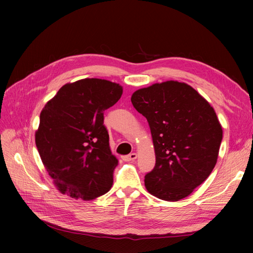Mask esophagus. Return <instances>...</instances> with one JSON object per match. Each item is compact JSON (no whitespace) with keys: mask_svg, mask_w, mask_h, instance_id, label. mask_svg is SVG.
<instances>
[{"mask_svg":"<svg viewBox=\"0 0 253 253\" xmlns=\"http://www.w3.org/2000/svg\"><path fill=\"white\" fill-rule=\"evenodd\" d=\"M137 158V153H131V154H128L127 156L124 157V160L126 162H132V160H135Z\"/></svg>","mask_w":253,"mask_h":253,"instance_id":"1","label":"esophagus"}]
</instances>
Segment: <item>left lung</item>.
I'll return each mask as SVG.
<instances>
[{"label":"left lung","instance_id":"obj_1","mask_svg":"<svg viewBox=\"0 0 253 253\" xmlns=\"http://www.w3.org/2000/svg\"><path fill=\"white\" fill-rule=\"evenodd\" d=\"M131 101L147 118L156 164L144 176L148 192L160 200L187 197L211 174L217 162L223 129L209 102L177 81L140 88Z\"/></svg>","mask_w":253,"mask_h":253}]
</instances>
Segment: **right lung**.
I'll return each mask as SVG.
<instances>
[{"mask_svg":"<svg viewBox=\"0 0 253 253\" xmlns=\"http://www.w3.org/2000/svg\"><path fill=\"white\" fill-rule=\"evenodd\" d=\"M121 95L117 83L86 78L65 84L45 104L36 145L61 193L90 201L112 188L118 159L112 154L103 112Z\"/></svg>","mask_w":253,"mask_h":253,"instance_id":"add662e5","label":"right lung"}]
</instances>
